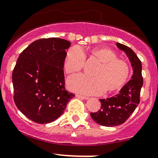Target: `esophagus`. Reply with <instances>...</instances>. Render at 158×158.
I'll list each match as a JSON object with an SVG mask.
<instances>
[{
    "instance_id": "34e87169",
    "label": "esophagus",
    "mask_w": 158,
    "mask_h": 158,
    "mask_svg": "<svg viewBox=\"0 0 158 158\" xmlns=\"http://www.w3.org/2000/svg\"><path fill=\"white\" fill-rule=\"evenodd\" d=\"M76 96H77V98H79V99H87L88 97H86L85 96H83V95H81V94H76Z\"/></svg>"
}]
</instances>
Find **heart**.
Instances as JSON below:
<instances>
[{"instance_id": "obj_1", "label": "heart", "mask_w": 158, "mask_h": 158, "mask_svg": "<svg viewBox=\"0 0 158 158\" xmlns=\"http://www.w3.org/2000/svg\"><path fill=\"white\" fill-rule=\"evenodd\" d=\"M90 57L100 63L94 72V77L75 74L68 79V87L72 91L83 94H101L120 89L130 76V66L112 50L106 47L93 48ZM86 62V56L78 46L72 47L67 51L64 59V69L67 74H74L82 70Z\"/></svg>"}]
</instances>
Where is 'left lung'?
<instances>
[{
  "instance_id": "obj_1",
  "label": "left lung",
  "mask_w": 158,
  "mask_h": 158,
  "mask_svg": "<svg viewBox=\"0 0 158 158\" xmlns=\"http://www.w3.org/2000/svg\"><path fill=\"white\" fill-rule=\"evenodd\" d=\"M117 47L126 52L131 62L133 74L119 93L111 98L99 99L101 108L97 112L90 113L95 122L102 126L115 127L122 124L133 113L140 102L141 88L143 85L142 62L132 49L117 43Z\"/></svg>"
}]
</instances>
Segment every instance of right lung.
Masks as SVG:
<instances>
[{
    "mask_svg": "<svg viewBox=\"0 0 158 158\" xmlns=\"http://www.w3.org/2000/svg\"><path fill=\"white\" fill-rule=\"evenodd\" d=\"M71 43L57 38L35 40L20 53L13 71L15 104L38 123H51L75 95L65 87L64 59Z\"/></svg>",
    "mask_w": 158,
    "mask_h": 158,
    "instance_id": "right-lung-1",
    "label": "right lung"
}]
</instances>
